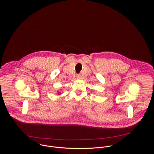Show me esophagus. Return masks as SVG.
I'll list each match as a JSON object with an SVG mask.
<instances>
[{"instance_id": "34e87169", "label": "esophagus", "mask_w": 154, "mask_h": 154, "mask_svg": "<svg viewBox=\"0 0 154 154\" xmlns=\"http://www.w3.org/2000/svg\"><path fill=\"white\" fill-rule=\"evenodd\" d=\"M81 76L80 75H76V78H78V79H79V78H81Z\"/></svg>"}]
</instances>
